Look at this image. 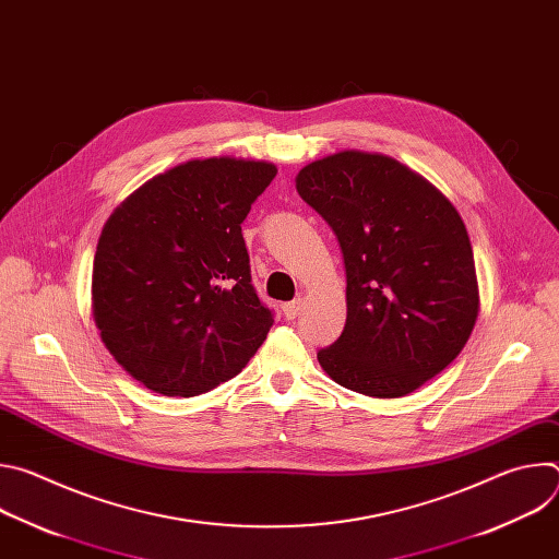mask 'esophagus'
I'll return each mask as SVG.
<instances>
[{
  "mask_svg": "<svg viewBox=\"0 0 559 559\" xmlns=\"http://www.w3.org/2000/svg\"><path fill=\"white\" fill-rule=\"evenodd\" d=\"M302 309H305V300H302V298H294V300H289V302L283 305V313H285L287 321H294L296 316L302 313Z\"/></svg>",
  "mask_w": 559,
  "mask_h": 559,
  "instance_id": "esophagus-1",
  "label": "esophagus"
}]
</instances>
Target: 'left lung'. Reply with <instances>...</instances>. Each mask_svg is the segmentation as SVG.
<instances>
[{"label": "left lung", "mask_w": 559, "mask_h": 559, "mask_svg": "<svg viewBox=\"0 0 559 559\" xmlns=\"http://www.w3.org/2000/svg\"><path fill=\"white\" fill-rule=\"evenodd\" d=\"M296 190L334 229L347 274V321L318 362L356 393H412L455 360L477 318L460 214L395 158L356 150L305 166Z\"/></svg>", "instance_id": "left-lung-1"}]
</instances>
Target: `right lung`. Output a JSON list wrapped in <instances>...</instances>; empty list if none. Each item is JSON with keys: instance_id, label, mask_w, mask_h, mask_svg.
Instances as JSON below:
<instances>
[{"instance_id": "add662e5", "label": "right lung", "mask_w": 559, "mask_h": 559, "mask_svg": "<svg viewBox=\"0 0 559 559\" xmlns=\"http://www.w3.org/2000/svg\"><path fill=\"white\" fill-rule=\"evenodd\" d=\"M274 177L263 162H188L108 218L93 270L95 323L115 360L147 389L205 393L267 338L274 311L252 285L241 223Z\"/></svg>"}]
</instances>
